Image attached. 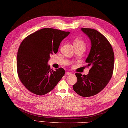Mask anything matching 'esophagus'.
<instances>
[{
  "label": "esophagus",
  "mask_w": 128,
  "mask_h": 128,
  "mask_svg": "<svg viewBox=\"0 0 128 128\" xmlns=\"http://www.w3.org/2000/svg\"><path fill=\"white\" fill-rule=\"evenodd\" d=\"M71 74H72V72H66V75H71Z\"/></svg>",
  "instance_id": "34e87169"
}]
</instances>
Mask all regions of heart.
I'll return each instance as SVG.
<instances>
[{
	"label": "heart",
	"instance_id": "b5f03b06",
	"mask_svg": "<svg viewBox=\"0 0 128 128\" xmlns=\"http://www.w3.org/2000/svg\"><path fill=\"white\" fill-rule=\"evenodd\" d=\"M73 45H74V48L81 47L83 48L85 50L86 48V44L85 42L82 40L80 38H76L73 40Z\"/></svg>",
	"mask_w": 128,
	"mask_h": 128
}]
</instances>
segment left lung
<instances>
[{
	"mask_svg": "<svg viewBox=\"0 0 128 128\" xmlns=\"http://www.w3.org/2000/svg\"><path fill=\"white\" fill-rule=\"evenodd\" d=\"M91 42V50L86 60L87 66L90 67L88 75L76 73L78 81L72 88L82 97L96 95L107 86L112 78L114 55L108 40L94 29L82 28Z\"/></svg>",
	"mask_w": 128,
	"mask_h": 128,
	"instance_id": "obj_1",
	"label": "left lung"
}]
</instances>
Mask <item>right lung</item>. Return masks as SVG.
Instances as JSON below:
<instances>
[{
    "label": "right lung",
    "mask_w": 128,
    "mask_h": 128,
    "mask_svg": "<svg viewBox=\"0 0 128 128\" xmlns=\"http://www.w3.org/2000/svg\"><path fill=\"white\" fill-rule=\"evenodd\" d=\"M70 34L52 28H44L27 36L18 48L17 72L19 79L28 90L44 95L55 88L65 74L63 68L50 69V56L58 52L60 43Z\"/></svg>",
    "instance_id": "add662e5"
}]
</instances>
